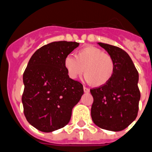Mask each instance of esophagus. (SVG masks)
<instances>
[{
  "label": "esophagus",
  "mask_w": 152,
  "mask_h": 152,
  "mask_svg": "<svg viewBox=\"0 0 152 152\" xmlns=\"http://www.w3.org/2000/svg\"><path fill=\"white\" fill-rule=\"evenodd\" d=\"M84 91H85V92H86V93H88V92H89V88H87V87H85V86H84Z\"/></svg>",
  "instance_id": "obj_1"
}]
</instances>
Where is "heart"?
Here are the masks:
<instances>
[{
    "instance_id": "1",
    "label": "heart",
    "mask_w": 152,
    "mask_h": 152,
    "mask_svg": "<svg viewBox=\"0 0 152 152\" xmlns=\"http://www.w3.org/2000/svg\"><path fill=\"white\" fill-rule=\"evenodd\" d=\"M64 66L71 78H77L84 72L86 81L95 87L110 82L116 69L113 57L93 46L80 49L76 51L75 56H67Z\"/></svg>"
}]
</instances>
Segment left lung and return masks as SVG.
Instances as JSON below:
<instances>
[{"mask_svg":"<svg viewBox=\"0 0 152 152\" xmlns=\"http://www.w3.org/2000/svg\"><path fill=\"white\" fill-rule=\"evenodd\" d=\"M99 45L113 57L116 69L110 82L90 89L93 96L91 118L100 128L120 131L137 116L141 98L137 85L138 71L124 50L102 42Z\"/></svg>","mask_w":152,"mask_h":152,"instance_id":"obj_1","label":"left lung"}]
</instances>
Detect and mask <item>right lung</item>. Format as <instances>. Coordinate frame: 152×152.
Returning <instances> with one entry per match:
<instances>
[{"label":"right lung","mask_w":152,"mask_h":152,"mask_svg":"<svg viewBox=\"0 0 152 152\" xmlns=\"http://www.w3.org/2000/svg\"><path fill=\"white\" fill-rule=\"evenodd\" d=\"M78 42L59 41L40 47L23 74L24 114L32 126L52 132L69 123L72 109L84 93L83 85L69 77L64 60Z\"/></svg>","instance_id":"1"}]
</instances>
